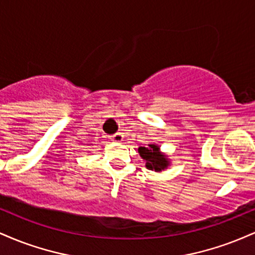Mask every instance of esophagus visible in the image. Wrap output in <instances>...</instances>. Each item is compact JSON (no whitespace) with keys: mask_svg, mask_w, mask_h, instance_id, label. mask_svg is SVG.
<instances>
[{"mask_svg":"<svg viewBox=\"0 0 255 255\" xmlns=\"http://www.w3.org/2000/svg\"><path fill=\"white\" fill-rule=\"evenodd\" d=\"M111 137V140H113V141H122V139H124V135H122V133H115V134H113V135L110 136Z\"/></svg>","mask_w":255,"mask_h":255,"instance_id":"esophagus-1","label":"esophagus"}]
</instances>
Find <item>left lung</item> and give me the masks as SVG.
I'll use <instances>...</instances> for the list:
<instances>
[{
	"label": "left lung",
	"instance_id": "1",
	"mask_svg": "<svg viewBox=\"0 0 255 255\" xmlns=\"http://www.w3.org/2000/svg\"><path fill=\"white\" fill-rule=\"evenodd\" d=\"M139 153L146 160V168L150 170L160 171L168 166V160L164 154L159 152L156 145H148V147H139Z\"/></svg>",
	"mask_w": 255,
	"mask_h": 255
}]
</instances>
